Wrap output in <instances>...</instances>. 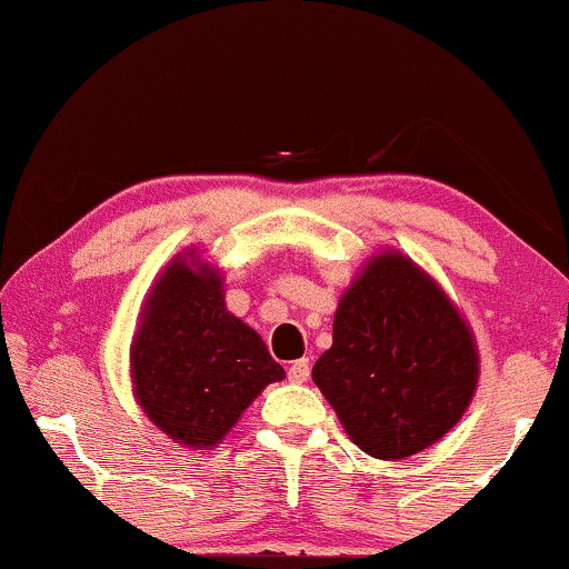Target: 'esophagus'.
Masks as SVG:
<instances>
[{"label":"esophagus","mask_w":569,"mask_h":569,"mask_svg":"<svg viewBox=\"0 0 569 569\" xmlns=\"http://www.w3.org/2000/svg\"><path fill=\"white\" fill-rule=\"evenodd\" d=\"M308 377H311V363H308V359L292 361L290 369H287V380L290 382H306Z\"/></svg>","instance_id":"esophagus-1"}]
</instances>
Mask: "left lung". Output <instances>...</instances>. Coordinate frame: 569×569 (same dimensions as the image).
Wrapping results in <instances>:
<instances>
[{"label": "left lung", "instance_id": "obj_1", "mask_svg": "<svg viewBox=\"0 0 569 569\" xmlns=\"http://www.w3.org/2000/svg\"><path fill=\"white\" fill-rule=\"evenodd\" d=\"M313 382L353 443L398 461L459 422L478 385L472 335L409 258H375L342 296Z\"/></svg>", "mask_w": 569, "mask_h": 569}]
</instances>
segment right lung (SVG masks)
<instances>
[{
  "label": "right lung",
  "instance_id": "right-lung-1",
  "mask_svg": "<svg viewBox=\"0 0 569 569\" xmlns=\"http://www.w3.org/2000/svg\"><path fill=\"white\" fill-rule=\"evenodd\" d=\"M134 390L147 417L187 446H216L284 369L266 342L223 306L216 271L177 261L147 303L131 348Z\"/></svg>",
  "mask_w": 569,
  "mask_h": 569
}]
</instances>
